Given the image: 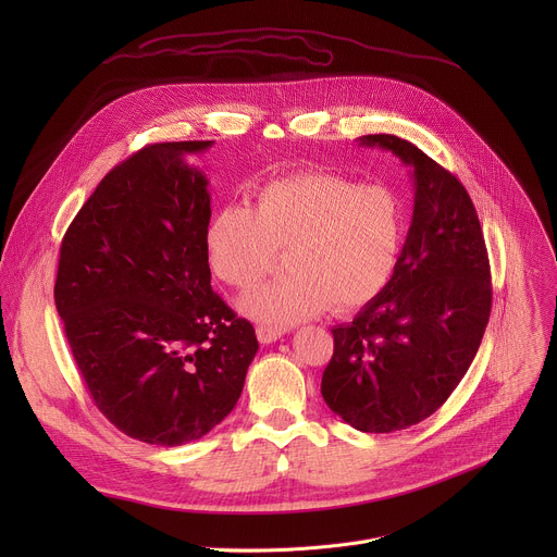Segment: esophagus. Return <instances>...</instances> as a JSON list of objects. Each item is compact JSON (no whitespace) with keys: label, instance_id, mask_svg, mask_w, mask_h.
Here are the masks:
<instances>
[{"label":"esophagus","instance_id":"1","mask_svg":"<svg viewBox=\"0 0 557 557\" xmlns=\"http://www.w3.org/2000/svg\"><path fill=\"white\" fill-rule=\"evenodd\" d=\"M256 333H258V339H260L262 344H273V342H277L286 331H284V329H275V326L260 324V326L256 329Z\"/></svg>","mask_w":557,"mask_h":557}]
</instances>
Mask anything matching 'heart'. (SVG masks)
<instances>
[{"label": "heart", "instance_id": "obj_1", "mask_svg": "<svg viewBox=\"0 0 557 557\" xmlns=\"http://www.w3.org/2000/svg\"><path fill=\"white\" fill-rule=\"evenodd\" d=\"M406 231L404 205L383 185H357L304 172L260 187L256 207H220L205 233L209 267L224 284L247 290L286 251L282 280L269 282L240 308L253 320L286 329L324 312L370 301L392 277Z\"/></svg>", "mask_w": 557, "mask_h": 557}]
</instances>
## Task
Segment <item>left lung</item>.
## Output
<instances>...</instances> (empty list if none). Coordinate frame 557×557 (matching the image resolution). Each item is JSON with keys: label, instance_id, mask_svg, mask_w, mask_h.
I'll list each match as a JSON object with an SVG mask.
<instances>
[{"label": "left lung", "instance_id": "obj_1", "mask_svg": "<svg viewBox=\"0 0 557 557\" xmlns=\"http://www.w3.org/2000/svg\"><path fill=\"white\" fill-rule=\"evenodd\" d=\"M359 140L412 168L414 213L389 282L333 329L322 396L355 430L387 434L434 414L465 376L490 322L492 273L460 181L399 136Z\"/></svg>", "mask_w": 557, "mask_h": 557}]
</instances>
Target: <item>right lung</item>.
Returning <instances> with one entry per match:
<instances>
[{
    "mask_svg": "<svg viewBox=\"0 0 557 557\" xmlns=\"http://www.w3.org/2000/svg\"><path fill=\"white\" fill-rule=\"evenodd\" d=\"M213 140L153 143L116 165L67 226L54 304L95 406L149 445L202 438L237 404L260 348L211 288Z\"/></svg>",
    "mask_w": 557,
    "mask_h": 557,
    "instance_id": "add662e5",
    "label": "right lung"
}]
</instances>
